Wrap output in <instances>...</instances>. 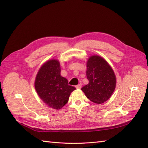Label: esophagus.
<instances>
[{
	"mask_svg": "<svg viewBox=\"0 0 148 148\" xmlns=\"http://www.w3.org/2000/svg\"><path fill=\"white\" fill-rule=\"evenodd\" d=\"M75 87H76V88H77V89H81V88H82V84H77Z\"/></svg>",
	"mask_w": 148,
	"mask_h": 148,
	"instance_id": "34e87169",
	"label": "esophagus"
}]
</instances>
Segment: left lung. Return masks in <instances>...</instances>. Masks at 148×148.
I'll list each match as a JSON object with an SVG mask.
<instances>
[{
  "mask_svg": "<svg viewBox=\"0 0 148 148\" xmlns=\"http://www.w3.org/2000/svg\"><path fill=\"white\" fill-rule=\"evenodd\" d=\"M86 77L89 81L81 89L96 104H102L112 95L117 83L114 71L106 59L92 55L86 61Z\"/></svg>",
  "mask_w": 148,
  "mask_h": 148,
  "instance_id": "obj_1",
  "label": "left lung"
}]
</instances>
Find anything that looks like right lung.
Listing matches in <instances>:
<instances>
[{"label": "right lung", "instance_id": "add662e5", "mask_svg": "<svg viewBox=\"0 0 148 148\" xmlns=\"http://www.w3.org/2000/svg\"><path fill=\"white\" fill-rule=\"evenodd\" d=\"M59 60L52 59L42 65L34 81L38 96L50 108L59 110L69 101L70 94L76 88L69 85L68 80L60 75Z\"/></svg>", "mask_w": 148, "mask_h": 148}]
</instances>
